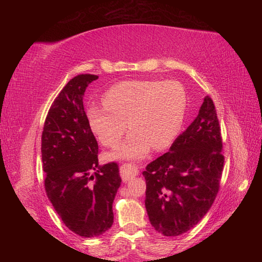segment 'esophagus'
<instances>
[{"label": "esophagus", "mask_w": 262, "mask_h": 262, "mask_svg": "<svg viewBox=\"0 0 262 262\" xmlns=\"http://www.w3.org/2000/svg\"><path fill=\"white\" fill-rule=\"evenodd\" d=\"M137 173H139V168L135 165H132V164H123L120 166V176L123 181L130 180Z\"/></svg>", "instance_id": "1"}]
</instances>
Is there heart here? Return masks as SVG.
<instances>
[{"mask_svg":"<svg viewBox=\"0 0 262 262\" xmlns=\"http://www.w3.org/2000/svg\"><path fill=\"white\" fill-rule=\"evenodd\" d=\"M101 101L104 107L92 105L86 110L89 125L101 144L118 147L128 127L133 129L111 155L115 159H142L151 147H170L179 135L187 110L185 86L173 79L119 82L105 91Z\"/></svg>","mask_w":262,"mask_h":262,"instance_id":"b5f03b06","label":"heart"}]
</instances>
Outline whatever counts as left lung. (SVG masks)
<instances>
[{
	"label": "left lung",
	"instance_id": "obj_1",
	"mask_svg": "<svg viewBox=\"0 0 262 262\" xmlns=\"http://www.w3.org/2000/svg\"><path fill=\"white\" fill-rule=\"evenodd\" d=\"M215 105L205 97L198 117L172 143L170 151L145 167V209L156 231L180 236L210 209L224 165Z\"/></svg>",
	"mask_w": 262,
	"mask_h": 262
}]
</instances>
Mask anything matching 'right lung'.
I'll list each match as a JSON object with an SVG mask.
<instances>
[{
    "instance_id": "1",
    "label": "right lung",
    "mask_w": 262,
    "mask_h": 262,
    "mask_svg": "<svg viewBox=\"0 0 262 262\" xmlns=\"http://www.w3.org/2000/svg\"><path fill=\"white\" fill-rule=\"evenodd\" d=\"M97 78L82 74L66 84L48 111L41 136L47 196L66 227L85 238L112 227V205L121 184L117 163L99 166L98 143L84 111V92Z\"/></svg>"
}]
</instances>
